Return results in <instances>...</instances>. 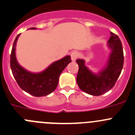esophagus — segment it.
<instances>
[{"label":"esophagus","instance_id":"1","mask_svg":"<svg viewBox=\"0 0 135 135\" xmlns=\"http://www.w3.org/2000/svg\"><path fill=\"white\" fill-rule=\"evenodd\" d=\"M70 57H71V60L73 61H75L76 60V59L78 57V53L77 52L74 51L70 54Z\"/></svg>","mask_w":135,"mask_h":135}]
</instances>
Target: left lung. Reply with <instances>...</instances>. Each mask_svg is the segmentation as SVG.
Segmentation results:
<instances>
[{"mask_svg":"<svg viewBox=\"0 0 135 135\" xmlns=\"http://www.w3.org/2000/svg\"><path fill=\"white\" fill-rule=\"evenodd\" d=\"M108 47L111 50L105 67L94 73L85 65V61L77 59L79 66L76 77L78 86L84 92L91 95L105 94L114 86L123 66L124 56L122 44L118 36L111 32Z\"/></svg>","mask_w":135,"mask_h":135,"instance_id":"8db88e82","label":"left lung"}]
</instances>
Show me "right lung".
<instances>
[{
	"instance_id": "add662e5",
	"label": "right lung",
	"mask_w": 135,
	"mask_h": 135,
	"mask_svg": "<svg viewBox=\"0 0 135 135\" xmlns=\"http://www.w3.org/2000/svg\"><path fill=\"white\" fill-rule=\"evenodd\" d=\"M20 35L14 40L10 55V67L13 76L21 89L28 94L36 97L49 95L57 88L61 73L71 62L70 56L67 55L53 62L41 73H31L21 66L16 57V45Z\"/></svg>"
}]
</instances>
